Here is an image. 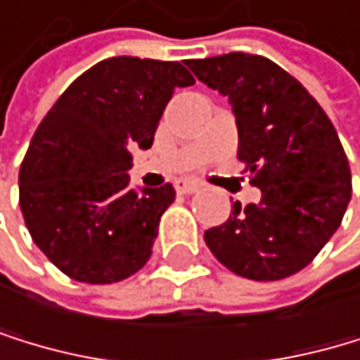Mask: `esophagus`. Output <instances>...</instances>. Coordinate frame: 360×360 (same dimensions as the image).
Segmentation results:
<instances>
[{
	"label": "esophagus",
	"mask_w": 360,
	"mask_h": 360,
	"mask_svg": "<svg viewBox=\"0 0 360 360\" xmlns=\"http://www.w3.org/2000/svg\"><path fill=\"white\" fill-rule=\"evenodd\" d=\"M176 192H181V195H192V192H197L201 188L199 181H192V179H179V181L174 184Z\"/></svg>",
	"instance_id": "esophagus-1"
}]
</instances>
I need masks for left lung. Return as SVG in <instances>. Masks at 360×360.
<instances>
[{"label": "left lung", "mask_w": 360, "mask_h": 360, "mask_svg": "<svg viewBox=\"0 0 360 360\" xmlns=\"http://www.w3.org/2000/svg\"><path fill=\"white\" fill-rule=\"evenodd\" d=\"M188 66L228 97L239 159L261 190L259 203L236 201L226 224L205 230L207 248L252 281L297 274L330 241L352 199L339 134L310 92L268 57L230 53Z\"/></svg>", "instance_id": "1"}]
</instances>
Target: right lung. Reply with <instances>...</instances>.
Listing matches in <instances>:
<instances>
[{"label": "right lung", "mask_w": 360, "mask_h": 360, "mask_svg": "<svg viewBox=\"0 0 360 360\" xmlns=\"http://www.w3.org/2000/svg\"><path fill=\"white\" fill-rule=\"evenodd\" d=\"M195 79L179 61L110 57L66 88L34 132L19 170L26 228L57 268L82 283H117L153 255L174 188H130V150H148L174 88Z\"/></svg>", "instance_id": "right-lung-1"}]
</instances>
